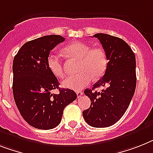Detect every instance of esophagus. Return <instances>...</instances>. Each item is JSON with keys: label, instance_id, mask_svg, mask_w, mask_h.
Masks as SVG:
<instances>
[{"label": "esophagus", "instance_id": "34e87169", "mask_svg": "<svg viewBox=\"0 0 153 153\" xmlns=\"http://www.w3.org/2000/svg\"><path fill=\"white\" fill-rule=\"evenodd\" d=\"M83 94H84V93H83L82 91H76V95H77V98L81 97L82 95H83Z\"/></svg>", "mask_w": 153, "mask_h": 153}]
</instances>
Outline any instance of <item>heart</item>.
Here are the masks:
<instances>
[{
  "instance_id": "heart-1",
  "label": "heart",
  "mask_w": 153,
  "mask_h": 153,
  "mask_svg": "<svg viewBox=\"0 0 153 153\" xmlns=\"http://www.w3.org/2000/svg\"><path fill=\"white\" fill-rule=\"evenodd\" d=\"M63 51L68 56L79 60L78 72L79 74L63 79L64 88L72 90H81L90 84L92 78L99 79L104 75L108 65V58L102 48H93L83 42H74L65 46ZM48 67L51 74L58 78L65 75L61 59L57 55L50 54L47 59Z\"/></svg>"
}]
</instances>
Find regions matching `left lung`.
Here are the masks:
<instances>
[{"mask_svg":"<svg viewBox=\"0 0 153 153\" xmlns=\"http://www.w3.org/2000/svg\"><path fill=\"white\" fill-rule=\"evenodd\" d=\"M108 58L106 71L102 79L84 94L91 106L83 112L84 120L94 127L112 126L123 117L136 88V59L131 47L122 39L105 33L94 34ZM104 87L102 92L95 88Z\"/></svg>","mask_w":153,"mask_h":153,"instance_id":"1","label":"left lung"}]
</instances>
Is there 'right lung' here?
<instances>
[{
	"mask_svg": "<svg viewBox=\"0 0 153 153\" xmlns=\"http://www.w3.org/2000/svg\"><path fill=\"white\" fill-rule=\"evenodd\" d=\"M65 38L48 35L24 44L14 58L13 96L20 114L32 127L49 130L60 123L63 110L77 97L73 90L59 88L48 67L50 51ZM59 89V94L51 91Z\"/></svg>",
	"mask_w": 153,
	"mask_h": 153,
	"instance_id": "right-lung-1",
	"label": "right lung"
}]
</instances>
